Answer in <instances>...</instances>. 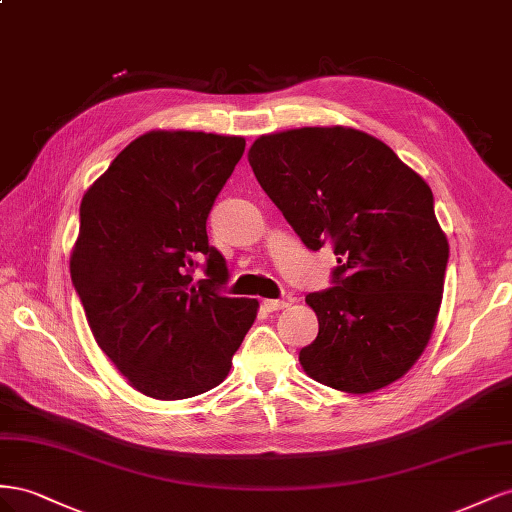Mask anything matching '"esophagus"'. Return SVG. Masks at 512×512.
<instances>
[{"label": "esophagus", "mask_w": 512, "mask_h": 512, "mask_svg": "<svg viewBox=\"0 0 512 512\" xmlns=\"http://www.w3.org/2000/svg\"><path fill=\"white\" fill-rule=\"evenodd\" d=\"M287 304L289 302H285V300H264V309L266 311H281Z\"/></svg>", "instance_id": "1"}]
</instances>
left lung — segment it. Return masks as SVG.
Returning a JSON list of instances; mask_svg holds the SVG:
<instances>
[{
    "mask_svg": "<svg viewBox=\"0 0 512 512\" xmlns=\"http://www.w3.org/2000/svg\"><path fill=\"white\" fill-rule=\"evenodd\" d=\"M248 163L304 246L337 255L334 287L306 296L319 332L302 369L354 394L397 382L425 352L444 291L448 242L429 184L343 126L264 135Z\"/></svg>",
    "mask_w": 512,
    "mask_h": 512,
    "instance_id": "1",
    "label": "left lung"
}]
</instances>
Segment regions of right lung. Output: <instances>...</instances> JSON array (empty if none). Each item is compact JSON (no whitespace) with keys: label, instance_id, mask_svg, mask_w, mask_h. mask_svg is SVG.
Returning a JSON list of instances; mask_svg holds the SVG:
<instances>
[{"label":"right lung","instance_id":"1","mask_svg":"<svg viewBox=\"0 0 512 512\" xmlns=\"http://www.w3.org/2000/svg\"><path fill=\"white\" fill-rule=\"evenodd\" d=\"M242 137L152 130L83 195L70 276L94 339L130 386L178 401L218 386L257 300L229 298L208 214L244 154ZM207 257V279H192Z\"/></svg>","mask_w":512,"mask_h":512}]
</instances>
